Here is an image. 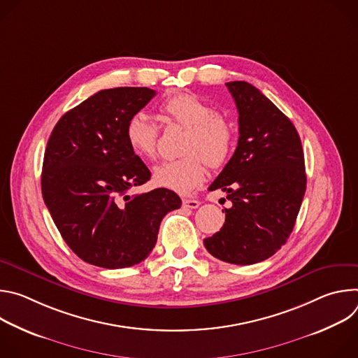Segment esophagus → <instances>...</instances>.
I'll list each match as a JSON object with an SVG mask.
<instances>
[{"mask_svg": "<svg viewBox=\"0 0 358 358\" xmlns=\"http://www.w3.org/2000/svg\"><path fill=\"white\" fill-rule=\"evenodd\" d=\"M199 201L198 199H192V198H185L182 199V208H187V210H195L199 207Z\"/></svg>", "mask_w": 358, "mask_h": 358, "instance_id": "34e87169", "label": "esophagus"}]
</instances>
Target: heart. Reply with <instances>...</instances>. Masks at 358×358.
<instances>
[{"label":"heart","instance_id":"b5f03b06","mask_svg":"<svg viewBox=\"0 0 358 358\" xmlns=\"http://www.w3.org/2000/svg\"><path fill=\"white\" fill-rule=\"evenodd\" d=\"M167 124L185 129L180 151L184 156L155 167V184L180 194H188L206 178L207 166L217 169L231 155L234 129L215 106L194 93H178L166 99L160 106ZM126 140L137 156L152 159L157 151L159 126L147 113H134L126 124Z\"/></svg>","mask_w":358,"mask_h":358}]
</instances>
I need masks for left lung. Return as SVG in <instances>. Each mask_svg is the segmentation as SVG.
Segmentation results:
<instances>
[{
  "label": "left lung",
  "mask_w": 358,
  "mask_h": 358,
  "mask_svg": "<svg viewBox=\"0 0 358 358\" xmlns=\"http://www.w3.org/2000/svg\"><path fill=\"white\" fill-rule=\"evenodd\" d=\"M238 109L239 138L210 185L232 201L225 224L203 239L213 257L234 265L271 258L293 231L306 191L304 155L293 123L248 82L227 83Z\"/></svg>",
  "instance_id": "8db88e82"
}]
</instances>
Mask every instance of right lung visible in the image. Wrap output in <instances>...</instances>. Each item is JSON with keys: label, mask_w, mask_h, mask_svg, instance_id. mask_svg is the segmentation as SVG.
<instances>
[{"label": "right lung", "mask_w": 358, "mask_h": 358, "mask_svg": "<svg viewBox=\"0 0 358 358\" xmlns=\"http://www.w3.org/2000/svg\"><path fill=\"white\" fill-rule=\"evenodd\" d=\"M155 94L148 87L100 90L66 112L49 136L41 177L45 206L68 246L90 265L140 264L157 242L162 220L181 207L167 188L129 194L151 173L130 148L126 124Z\"/></svg>", "instance_id": "obj_1"}]
</instances>
